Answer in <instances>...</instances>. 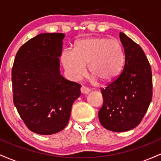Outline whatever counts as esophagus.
Instances as JSON below:
<instances>
[{"label":"esophagus","instance_id":"obj_1","mask_svg":"<svg viewBox=\"0 0 161 161\" xmlns=\"http://www.w3.org/2000/svg\"><path fill=\"white\" fill-rule=\"evenodd\" d=\"M89 92H90V89L88 88H87V87L84 86L81 87V92H82V94H88Z\"/></svg>","mask_w":161,"mask_h":161}]
</instances>
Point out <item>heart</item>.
<instances>
[{"mask_svg": "<svg viewBox=\"0 0 161 161\" xmlns=\"http://www.w3.org/2000/svg\"><path fill=\"white\" fill-rule=\"evenodd\" d=\"M124 51L119 41L103 37L83 38L75 44L74 50L65 49L61 60L70 76L77 79L86 73L102 82H110L120 73L124 64Z\"/></svg>", "mask_w": 161, "mask_h": 161, "instance_id": "obj_1", "label": "heart"}]
</instances>
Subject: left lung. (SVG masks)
<instances>
[{
  "label": "left lung",
  "instance_id": "left-lung-1",
  "mask_svg": "<svg viewBox=\"0 0 161 161\" xmlns=\"http://www.w3.org/2000/svg\"><path fill=\"white\" fill-rule=\"evenodd\" d=\"M119 38L125 53L124 67L116 79L101 88L104 103L98 112L101 124L116 132L141 123L152 99V73L143 50L124 33Z\"/></svg>",
  "mask_w": 161,
  "mask_h": 161
}]
</instances>
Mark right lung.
Returning a JSON list of instances; mask_svg holds the SVG:
<instances>
[{"label": "right lung", "mask_w": 161, "mask_h": 161, "mask_svg": "<svg viewBox=\"0 0 161 161\" xmlns=\"http://www.w3.org/2000/svg\"><path fill=\"white\" fill-rule=\"evenodd\" d=\"M63 33H42L25 42L12 68L13 99L29 130L52 135L67 125L81 85L60 75Z\"/></svg>", "instance_id": "right-lung-1"}]
</instances>
